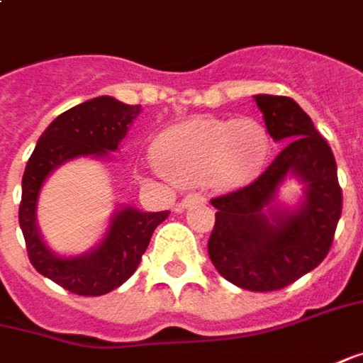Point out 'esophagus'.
I'll return each mask as SVG.
<instances>
[{"mask_svg":"<svg viewBox=\"0 0 363 363\" xmlns=\"http://www.w3.org/2000/svg\"><path fill=\"white\" fill-rule=\"evenodd\" d=\"M203 201H205V196H203V194H196V193L189 194V196H184L181 203L177 205V211H184V208L196 205V203H203Z\"/></svg>","mask_w":363,"mask_h":363,"instance_id":"obj_1","label":"esophagus"}]
</instances>
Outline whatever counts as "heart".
<instances>
[{"mask_svg": "<svg viewBox=\"0 0 363 363\" xmlns=\"http://www.w3.org/2000/svg\"><path fill=\"white\" fill-rule=\"evenodd\" d=\"M269 148L267 130L257 120L194 116L160 132L152 143V157L172 181H208L219 189H233L263 170Z\"/></svg>", "mask_w": 363, "mask_h": 363, "instance_id": "obj_1", "label": "heart"}]
</instances>
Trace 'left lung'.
<instances>
[{
  "mask_svg": "<svg viewBox=\"0 0 363 363\" xmlns=\"http://www.w3.org/2000/svg\"><path fill=\"white\" fill-rule=\"evenodd\" d=\"M253 98L269 136L287 146L255 182L211 201L217 213L208 257L233 285L275 291L318 267L330 253L342 217V189L331 148L294 98ZM289 178L302 184L295 206L279 201V189Z\"/></svg>",
  "mask_w": 363,
  "mask_h": 363,
  "instance_id": "1",
  "label": "left lung"
}]
</instances>
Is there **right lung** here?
<instances>
[{"label": "right lung", "instance_id": "add662e5", "mask_svg": "<svg viewBox=\"0 0 363 363\" xmlns=\"http://www.w3.org/2000/svg\"><path fill=\"white\" fill-rule=\"evenodd\" d=\"M140 104L130 106L112 96H98L69 108L38 138L21 179L19 227L28 255L38 273L78 295H104L120 287L136 271L150 237L169 211L144 213L136 206H118L104 237L80 255H57L38 227V201L48 177L74 158H108L118 150Z\"/></svg>", "mask_w": 363, "mask_h": 363}]
</instances>
